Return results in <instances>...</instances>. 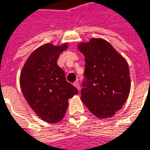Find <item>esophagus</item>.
<instances>
[{
    "mask_svg": "<svg viewBox=\"0 0 150 150\" xmlns=\"http://www.w3.org/2000/svg\"><path fill=\"white\" fill-rule=\"evenodd\" d=\"M73 85H74V86H75L77 89H78V91H79V90H80V87H79V83L78 82H75V83H73Z\"/></svg>",
    "mask_w": 150,
    "mask_h": 150,
    "instance_id": "esophagus-1",
    "label": "esophagus"
}]
</instances>
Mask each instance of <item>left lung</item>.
<instances>
[{
	"mask_svg": "<svg viewBox=\"0 0 150 150\" xmlns=\"http://www.w3.org/2000/svg\"><path fill=\"white\" fill-rule=\"evenodd\" d=\"M84 56L86 80L81 100L98 119L112 117L123 107L131 91L129 66L123 56L102 38L78 43Z\"/></svg>",
	"mask_w": 150,
	"mask_h": 150,
	"instance_id": "1",
	"label": "left lung"
}]
</instances>
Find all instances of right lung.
<instances>
[{
    "label": "right lung",
    "mask_w": 150,
    "mask_h": 150,
    "mask_svg": "<svg viewBox=\"0 0 150 150\" xmlns=\"http://www.w3.org/2000/svg\"><path fill=\"white\" fill-rule=\"evenodd\" d=\"M69 43H45L36 48L24 64L19 77L22 93L31 109L49 124L62 120L68 100L79 93L66 80L64 71L57 65L59 54Z\"/></svg>",
    "instance_id": "obj_1"
}]
</instances>
